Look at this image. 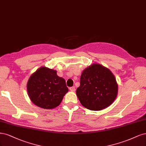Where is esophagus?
I'll return each instance as SVG.
<instances>
[{"label":"esophagus","mask_w":146,"mask_h":146,"mask_svg":"<svg viewBox=\"0 0 146 146\" xmlns=\"http://www.w3.org/2000/svg\"><path fill=\"white\" fill-rule=\"evenodd\" d=\"M70 90L71 92H75L76 90V88H75V87H70Z\"/></svg>","instance_id":"34e87169"}]
</instances>
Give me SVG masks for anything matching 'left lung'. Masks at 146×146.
<instances>
[{"label":"left lung","mask_w":146,"mask_h":146,"mask_svg":"<svg viewBox=\"0 0 146 146\" xmlns=\"http://www.w3.org/2000/svg\"><path fill=\"white\" fill-rule=\"evenodd\" d=\"M118 91L116 78L110 70L99 64H92L83 70L76 95L87 109L99 111L110 106Z\"/></svg>","instance_id":"left-lung-1"}]
</instances>
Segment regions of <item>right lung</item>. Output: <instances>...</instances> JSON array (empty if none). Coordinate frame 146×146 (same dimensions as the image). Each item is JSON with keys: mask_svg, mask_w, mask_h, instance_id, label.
I'll return each mask as SVG.
<instances>
[{"mask_svg": "<svg viewBox=\"0 0 146 146\" xmlns=\"http://www.w3.org/2000/svg\"><path fill=\"white\" fill-rule=\"evenodd\" d=\"M68 92L65 79L56 70L41 67L33 73L27 82L28 95L32 102L45 109H53L62 102Z\"/></svg>", "mask_w": 146, "mask_h": 146, "instance_id": "right-lung-1", "label": "right lung"}]
</instances>
